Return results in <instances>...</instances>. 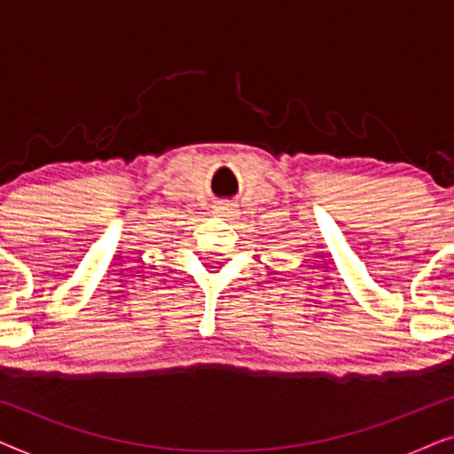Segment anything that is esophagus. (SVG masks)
Here are the masks:
<instances>
[{"instance_id": "esophagus-1", "label": "esophagus", "mask_w": 454, "mask_h": 454, "mask_svg": "<svg viewBox=\"0 0 454 454\" xmlns=\"http://www.w3.org/2000/svg\"><path fill=\"white\" fill-rule=\"evenodd\" d=\"M238 204L231 202H223L219 207H215V216H219V219H231V216H238Z\"/></svg>"}]
</instances>
